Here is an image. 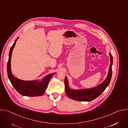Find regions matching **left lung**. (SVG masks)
<instances>
[{
    "label": "left lung",
    "mask_w": 128,
    "mask_h": 128,
    "mask_svg": "<svg viewBox=\"0 0 128 128\" xmlns=\"http://www.w3.org/2000/svg\"><path fill=\"white\" fill-rule=\"evenodd\" d=\"M110 63L109 67L108 74L106 79L97 86L90 88L74 90L70 88L68 86V80L66 77L65 78V90L67 96L72 99L81 101H91L99 96L110 83L112 76V66L113 57L112 54L109 52Z\"/></svg>",
    "instance_id": "1"
}]
</instances>
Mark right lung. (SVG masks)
<instances>
[{"mask_svg":"<svg viewBox=\"0 0 128 128\" xmlns=\"http://www.w3.org/2000/svg\"><path fill=\"white\" fill-rule=\"evenodd\" d=\"M18 38H19L15 40L14 44L10 48L9 52V57L7 65V72L8 78L12 86L20 94L29 97L40 96L44 94L50 79L56 73H52L46 76L40 80H23L16 78L12 72L10 62L12 50Z\"/></svg>","mask_w":128,"mask_h":128,"instance_id":"1","label":"right lung"}]
</instances>
